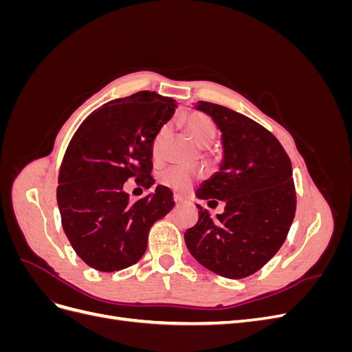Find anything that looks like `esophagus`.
Listing matches in <instances>:
<instances>
[{
    "label": "esophagus",
    "instance_id": "1",
    "mask_svg": "<svg viewBox=\"0 0 352 352\" xmlns=\"http://www.w3.org/2000/svg\"><path fill=\"white\" fill-rule=\"evenodd\" d=\"M173 201H175L176 206H179V204H182V202H184V198L180 197L179 194H175V195H173Z\"/></svg>",
    "mask_w": 352,
    "mask_h": 352
}]
</instances>
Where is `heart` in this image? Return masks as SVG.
<instances>
[{
	"mask_svg": "<svg viewBox=\"0 0 352 352\" xmlns=\"http://www.w3.org/2000/svg\"><path fill=\"white\" fill-rule=\"evenodd\" d=\"M185 124L188 133L192 138L194 142L199 146H208L212 141H214L217 127L216 123L212 122L207 114L202 113H192L185 119ZM168 133V127L163 126L160 129L153 141V157L155 160L162 158L163 145L166 141V136ZM197 175L192 170L182 166H172L166 168L164 172L160 175V180L162 184L168 186L170 189L177 190V192H188L189 188L192 186Z\"/></svg>",
	"mask_w": 352,
	"mask_h": 352,
	"instance_id": "b5f03b06",
	"label": "heart"
}]
</instances>
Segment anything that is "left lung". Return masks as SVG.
<instances>
[{
	"mask_svg": "<svg viewBox=\"0 0 352 352\" xmlns=\"http://www.w3.org/2000/svg\"><path fill=\"white\" fill-rule=\"evenodd\" d=\"M221 132L219 172L197 197L225 202L214 219L198 206V221L185 233L192 257L212 273L242 279L260 270L283 245L292 225L296 194L292 164L265 127L228 107L198 101Z\"/></svg>",
	"mask_w": 352,
	"mask_h": 352,
	"instance_id": "obj_1",
	"label": "left lung"
}]
</instances>
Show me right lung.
<instances>
[{
	"label": "right lung",
	"instance_id": "add662e5",
	"mask_svg": "<svg viewBox=\"0 0 352 352\" xmlns=\"http://www.w3.org/2000/svg\"><path fill=\"white\" fill-rule=\"evenodd\" d=\"M176 107L173 98L141 91L104 104L74 132L57 202L66 236L89 267L110 273L138 263L151 226L173 208L166 186L131 202L123 185L129 177L146 189L154 185L153 141Z\"/></svg>",
	"mask_w": 352,
	"mask_h": 352
}]
</instances>
